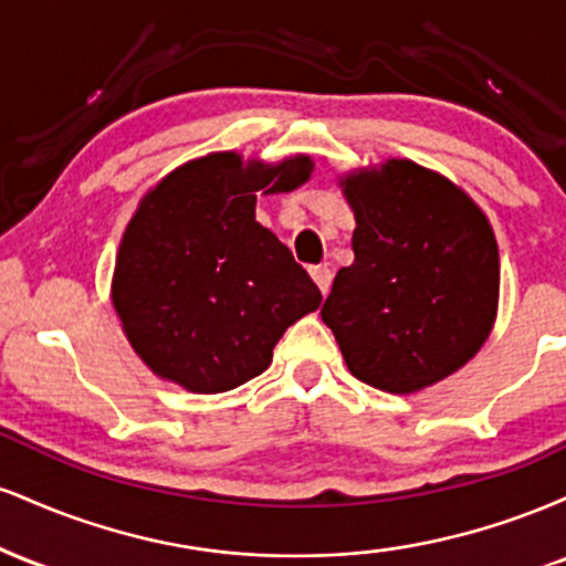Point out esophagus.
<instances>
[{
  "label": "esophagus",
  "mask_w": 566,
  "mask_h": 566,
  "mask_svg": "<svg viewBox=\"0 0 566 566\" xmlns=\"http://www.w3.org/2000/svg\"><path fill=\"white\" fill-rule=\"evenodd\" d=\"M311 276H314L316 287L322 290V295H327L329 284H333V271H329L327 265H314V269H311Z\"/></svg>",
  "instance_id": "1"
}]
</instances>
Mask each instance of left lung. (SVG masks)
Instances as JSON below:
<instances>
[{"label":"left lung","instance_id":"1","mask_svg":"<svg viewBox=\"0 0 566 566\" xmlns=\"http://www.w3.org/2000/svg\"><path fill=\"white\" fill-rule=\"evenodd\" d=\"M356 229L322 319L354 378L412 394L482 348L497 311L500 258L484 212L409 159L343 180Z\"/></svg>","mask_w":566,"mask_h":566}]
</instances>
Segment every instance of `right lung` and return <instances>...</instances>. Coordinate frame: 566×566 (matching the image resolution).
<instances>
[{"mask_svg":"<svg viewBox=\"0 0 566 566\" xmlns=\"http://www.w3.org/2000/svg\"><path fill=\"white\" fill-rule=\"evenodd\" d=\"M308 175V157L244 167L226 151L188 161L143 197L116 255L114 308L159 378L231 391L319 308V287L255 220L258 191H292Z\"/></svg>","mask_w":566,"mask_h":566,"instance_id":"right-lung-1","label":"right lung"}]
</instances>
